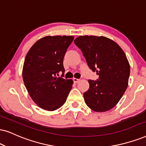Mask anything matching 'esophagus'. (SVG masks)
<instances>
[{"instance_id": "obj_1", "label": "esophagus", "mask_w": 146, "mask_h": 146, "mask_svg": "<svg viewBox=\"0 0 146 146\" xmlns=\"http://www.w3.org/2000/svg\"><path fill=\"white\" fill-rule=\"evenodd\" d=\"M79 80H80V79H77V78H73V82H74L75 84H76V83H78V82H79Z\"/></svg>"}]
</instances>
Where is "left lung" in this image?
Wrapping results in <instances>:
<instances>
[{
	"label": "left lung",
	"mask_w": 146,
	"mask_h": 146,
	"mask_svg": "<svg viewBox=\"0 0 146 146\" xmlns=\"http://www.w3.org/2000/svg\"><path fill=\"white\" fill-rule=\"evenodd\" d=\"M87 64L99 75L88 80L90 88L84 94L85 102L96 112L109 110L117 104L128 86L130 65L126 55L113 40L104 36H79L74 40Z\"/></svg>",
	"instance_id": "1"
}]
</instances>
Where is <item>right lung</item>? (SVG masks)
Wrapping results in <instances>:
<instances>
[{
	"label": "right lung",
	"mask_w": 146,
	"mask_h": 146,
	"mask_svg": "<svg viewBox=\"0 0 146 146\" xmlns=\"http://www.w3.org/2000/svg\"><path fill=\"white\" fill-rule=\"evenodd\" d=\"M72 36H46L29 49L23 67L25 88L34 102L42 109L52 111L66 102L73 81L62 78L63 58L73 42ZM61 71V77L58 73Z\"/></svg>",
	"instance_id": "add662e5"
}]
</instances>
